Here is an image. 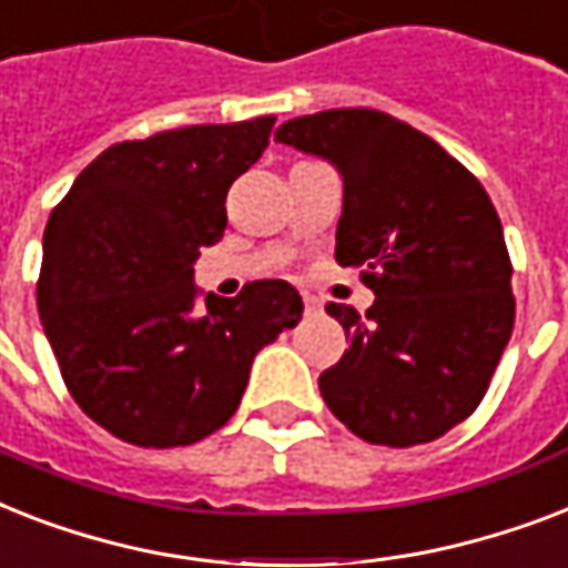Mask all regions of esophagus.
Segmentation results:
<instances>
[{
  "label": "esophagus",
  "instance_id": "esophagus-1",
  "mask_svg": "<svg viewBox=\"0 0 568 568\" xmlns=\"http://www.w3.org/2000/svg\"><path fill=\"white\" fill-rule=\"evenodd\" d=\"M302 298H305V311L307 313H316V311H320V298H316V296H311V293H305V296H302Z\"/></svg>",
  "mask_w": 568,
  "mask_h": 568
}]
</instances>
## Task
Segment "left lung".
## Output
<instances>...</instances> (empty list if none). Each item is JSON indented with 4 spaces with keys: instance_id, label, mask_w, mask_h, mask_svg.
I'll return each mask as SVG.
<instances>
[{
    "instance_id": "left-lung-1",
    "label": "left lung",
    "mask_w": 568,
    "mask_h": 568,
    "mask_svg": "<svg viewBox=\"0 0 568 568\" xmlns=\"http://www.w3.org/2000/svg\"><path fill=\"white\" fill-rule=\"evenodd\" d=\"M278 143L343 175L339 266L375 293L366 316L328 302L348 352L320 375L331 413L366 443H430L475 413L516 320L501 220L487 190L407 122L334 108L284 122Z\"/></svg>"
}]
</instances>
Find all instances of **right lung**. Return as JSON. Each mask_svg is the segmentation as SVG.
Instances as JSON below:
<instances>
[{"instance_id":"add662e5","label":"right lung","mask_w":568,"mask_h":568,"mask_svg":"<svg viewBox=\"0 0 568 568\" xmlns=\"http://www.w3.org/2000/svg\"><path fill=\"white\" fill-rule=\"evenodd\" d=\"M275 116L122 140L81 170L43 231L38 311L75 405L122 443L190 446L240 407L252 361L302 320L287 281L196 311L193 263L220 243L234 179Z\"/></svg>"}]
</instances>
